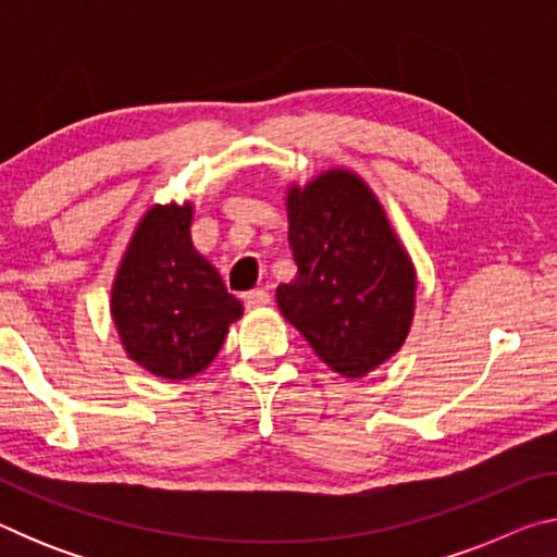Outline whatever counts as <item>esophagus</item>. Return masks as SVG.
<instances>
[{
  "label": "esophagus",
  "mask_w": 557,
  "mask_h": 557,
  "mask_svg": "<svg viewBox=\"0 0 557 557\" xmlns=\"http://www.w3.org/2000/svg\"><path fill=\"white\" fill-rule=\"evenodd\" d=\"M243 299H245V307H248V309H260V307H268L270 305V295H268L265 289L248 292V295H245Z\"/></svg>",
  "instance_id": "34e87169"
}]
</instances>
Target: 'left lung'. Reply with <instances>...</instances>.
<instances>
[{
	"label": "left lung",
	"mask_w": 557,
	"mask_h": 557,
	"mask_svg": "<svg viewBox=\"0 0 557 557\" xmlns=\"http://www.w3.org/2000/svg\"><path fill=\"white\" fill-rule=\"evenodd\" d=\"M297 277L277 287L282 317L344 379H363L410 334L418 272L379 196L346 166L285 194Z\"/></svg>",
	"instance_id": "8db88e82"
}]
</instances>
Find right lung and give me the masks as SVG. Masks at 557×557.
<instances>
[{
    "instance_id": "obj_1",
    "label": "right lung",
    "mask_w": 557,
    "mask_h": 557,
    "mask_svg": "<svg viewBox=\"0 0 557 557\" xmlns=\"http://www.w3.org/2000/svg\"><path fill=\"white\" fill-rule=\"evenodd\" d=\"M194 201L154 203L137 221L110 289V317L129 361L186 381L213 363L243 305L194 248Z\"/></svg>"
}]
</instances>
